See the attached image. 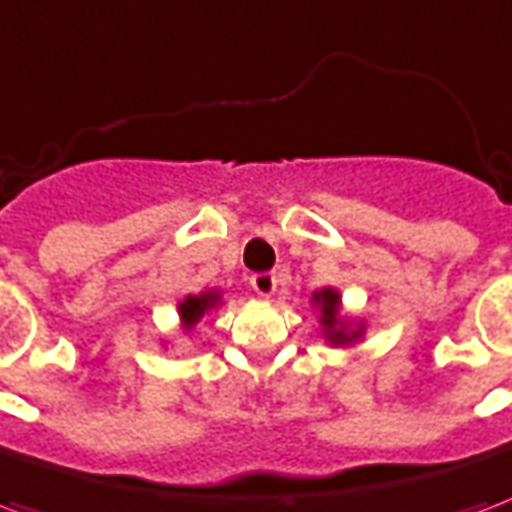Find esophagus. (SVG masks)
<instances>
[{
	"label": "esophagus",
	"mask_w": 512,
	"mask_h": 512,
	"mask_svg": "<svg viewBox=\"0 0 512 512\" xmlns=\"http://www.w3.org/2000/svg\"><path fill=\"white\" fill-rule=\"evenodd\" d=\"M275 286H278V280H275L272 272H256V275H251V288L259 297H270Z\"/></svg>",
	"instance_id": "34e87169"
}]
</instances>
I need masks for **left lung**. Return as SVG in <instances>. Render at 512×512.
<instances>
[{
    "label": "left lung",
    "instance_id": "obj_1",
    "mask_svg": "<svg viewBox=\"0 0 512 512\" xmlns=\"http://www.w3.org/2000/svg\"><path fill=\"white\" fill-rule=\"evenodd\" d=\"M315 305H321V324H324V334L329 337V343L332 345H343L351 343L353 337H359V332H345V326L340 324V294L332 291V288H324V291H318L313 297Z\"/></svg>",
    "mask_w": 512,
    "mask_h": 512
}]
</instances>
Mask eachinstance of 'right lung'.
I'll list each match as a JSON object with an SVG mask.
<instances>
[{
	"instance_id": "add662e5",
	"label": "right lung",
	"mask_w": 512,
	"mask_h": 512,
	"mask_svg": "<svg viewBox=\"0 0 512 512\" xmlns=\"http://www.w3.org/2000/svg\"><path fill=\"white\" fill-rule=\"evenodd\" d=\"M218 294L215 291H205V294H199V297H186L180 302V318H183V326L191 329V326L197 324L199 318L210 310V307L218 305Z\"/></svg>"
}]
</instances>
